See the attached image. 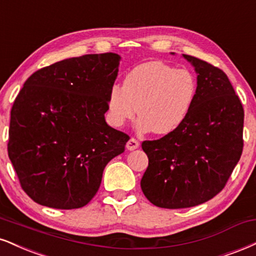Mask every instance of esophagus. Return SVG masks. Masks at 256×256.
<instances>
[{"label":"esophagus","instance_id":"1","mask_svg":"<svg viewBox=\"0 0 256 256\" xmlns=\"http://www.w3.org/2000/svg\"><path fill=\"white\" fill-rule=\"evenodd\" d=\"M138 146H140V143H138V140H134V138H131V140H128V143H126V149L128 150H134L137 149Z\"/></svg>","mask_w":256,"mask_h":256}]
</instances>
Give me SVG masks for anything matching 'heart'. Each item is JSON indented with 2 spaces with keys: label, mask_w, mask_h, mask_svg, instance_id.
<instances>
[{
  "label": "heart",
  "mask_w": 256,
  "mask_h": 256,
  "mask_svg": "<svg viewBox=\"0 0 256 256\" xmlns=\"http://www.w3.org/2000/svg\"><path fill=\"white\" fill-rule=\"evenodd\" d=\"M196 95V80L186 69L163 62H146L126 74L122 87L114 86L107 98L110 122L122 128L138 113V128L167 134L190 114Z\"/></svg>",
  "instance_id": "obj_1"
}]
</instances>
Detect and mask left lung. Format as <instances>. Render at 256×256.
<instances>
[{"label":"left lung","instance_id":"obj_1","mask_svg":"<svg viewBox=\"0 0 256 256\" xmlns=\"http://www.w3.org/2000/svg\"><path fill=\"white\" fill-rule=\"evenodd\" d=\"M194 66L196 95L176 130L144 140L149 166L140 181L146 199L163 208H186L217 196L243 150L241 100L223 70L184 54Z\"/></svg>","mask_w":256,"mask_h":256}]
</instances>
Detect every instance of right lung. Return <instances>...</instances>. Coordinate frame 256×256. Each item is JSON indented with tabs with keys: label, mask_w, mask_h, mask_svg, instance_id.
Segmentation results:
<instances>
[{
	"label": "right lung",
	"mask_w": 256,
	"mask_h": 256,
	"mask_svg": "<svg viewBox=\"0 0 256 256\" xmlns=\"http://www.w3.org/2000/svg\"><path fill=\"white\" fill-rule=\"evenodd\" d=\"M116 54H84L39 69L15 98L8 156L26 194L72 210L96 194L104 169L130 137L104 120Z\"/></svg>",
	"instance_id": "1"
}]
</instances>
